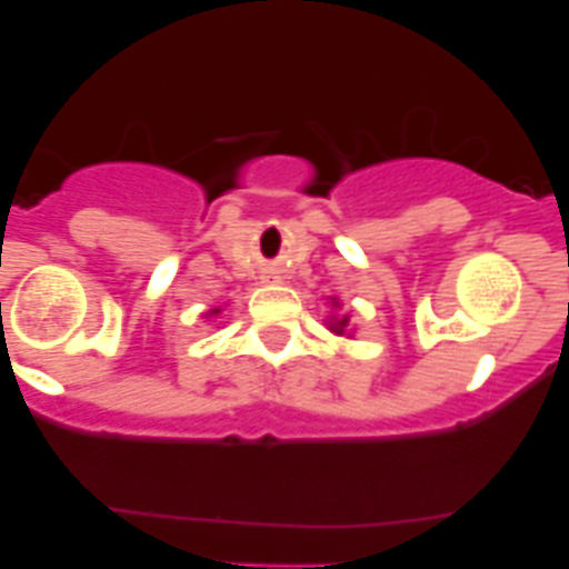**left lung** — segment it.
<instances>
[{"label": "left lung", "instance_id": "left-lung-1", "mask_svg": "<svg viewBox=\"0 0 569 569\" xmlns=\"http://www.w3.org/2000/svg\"><path fill=\"white\" fill-rule=\"evenodd\" d=\"M332 306L338 308V302L332 300ZM347 325H349V317H347V313H343V317H338V319H336V317L330 319V330L336 332V336H343V332H347Z\"/></svg>", "mask_w": 569, "mask_h": 569}]
</instances>
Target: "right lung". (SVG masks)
Wrapping results in <instances>:
<instances>
[{
	"instance_id": "add662e5",
	"label": "right lung",
	"mask_w": 569,
	"mask_h": 569,
	"mask_svg": "<svg viewBox=\"0 0 569 569\" xmlns=\"http://www.w3.org/2000/svg\"><path fill=\"white\" fill-rule=\"evenodd\" d=\"M209 313H220V308H214V311H209Z\"/></svg>"
}]
</instances>
